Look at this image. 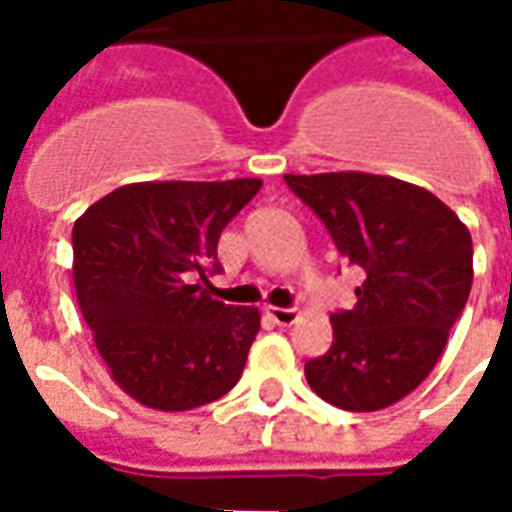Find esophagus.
<instances>
[{"label": "esophagus", "mask_w": 512, "mask_h": 512, "mask_svg": "<svg viewBox=\"0 0 512 512\" xmlns=\"http://www.w3.org/2000/svg\"><path fill=\"white\" fill-rule=\"evenodd\" d=\"M268 315L274 318L277 326H290V323L296 321V310L293 307H268Z\"/></svg>", "instance_id": "esophagus-1"}]
</instances>
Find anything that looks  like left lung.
I'll return each instance as SVG.
<instances>
[{"instance_id":"obj_1","label":"left lung","mask_w":512,"mask_h":512,"mask_svg":"<svg viewBox=\"0 0 512 512\" xmlns=\"http://www.w3.org/2000/svg\"><path fill=\"white\" fill-rule=\"evenodd\" d=\"M362 285L332 312V348L304 365L326 403L378 411L439 362L472 290V235L430 191L365 172L285 175Z\"/></svg>"}]
</instances>
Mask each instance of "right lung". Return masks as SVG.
Listing matches in <instances>:
<instances>
[{
    "instance_id": "1",
    "label": "right lung",
    "mask_w": 512,
    "mask_h": 512,
    "mask_svg": "<svg viewBox=\"0 0 512 512\" xmlns=\"http://www.w3.org/2000/svg\"><path fill=\"white\" fill-rule=\"evenodd\" d=\"M260 186L257 178L131 183L73 224L84 321L117 384L142 406H205L244 373L260 312L213 299L208 277L219 274V235Z\"/></svg>"
}]
</instances>
